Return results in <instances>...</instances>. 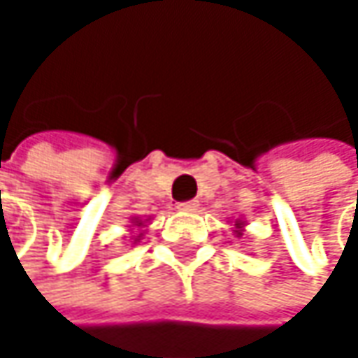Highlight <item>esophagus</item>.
Instances as JSON below:
<instances>
[{
    "label": "esophagus",
    "instance_id": "34e87169",
    "mask_svg": "<svg viewBox=\"0 0 358 358\" xmlns=\"http://www.w3.org/2000/svg\"><path fill=\"white\" fill-rule=\"evenodd\" d=\"M178 209L184 211V213H192V211L199 209V201H184V203H178Z\"/></svg>",
    "mask_w": 358,
    "mask_h": 358
}]
</instances>
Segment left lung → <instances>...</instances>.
<instances>
[{"instance_id": "left-lung-1", "label": "left lung", "mask_w": 358, "mask_h": 358, "mask_svg": "<svg viewBox=\"0 0 358 358\" xmlns=\"http://www.w3.org/2000/svg\"><path fill=\"white\" fill-rule=\"evenodd\" d=\"M243 228H245V222H243V220H236V224H234V232H236V236H243Z\"/></svg>"}]
</instances>
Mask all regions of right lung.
Here are the masks:
<instances>
[{
  "label": "right lung",
  "mask_w": 358,
  "mask_h": 358,
  "mask_svg": "<svg viewBox=\"0 0 358 358\" xmlns=\"http://www.w3.org/2000/svg\"><path fill=\"white\" fill-rule=\"evenodd\" d=\"M149 220H151V217H147V220H141V217H132V220H130V224H132V226H136V228H145ZM141 236H143V234H138V236L134 238V243H138V241H141Z\"/></svg>",
  "instance_id": "add662e5"
}]
</instances>
